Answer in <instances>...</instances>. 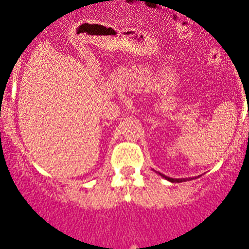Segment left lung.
Returning a JSON list of instances; mask_svg holds the SVG:
<instances>
[{"label": "left lung", "mask_w": 249, "mask_h": 249, "mask_svg": "<svg viewBox=\"0 0 249 249\" xmlns=\"http://www.w3.org/2000/svg\"><path fill=\"white\" fill-rule=\"evenodd\" d=\"M160 175H161L162 178H164L166 180H168V181L171 182H182V181H188V180H192V179H196V178H184V179H174V178H169V177H166V175L161 174V173H159Z\"/></svg>", "instance_id": "left-lung-1"}]
</instances>
